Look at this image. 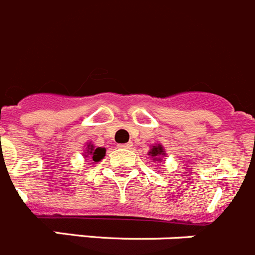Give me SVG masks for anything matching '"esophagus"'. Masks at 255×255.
Segmentation results:
<instances>
[{
	"mask_svg": "<svg viewBox=\"0 0 255 255\" xmlns=\"http://www.w3.org/2000/svg\"><path fill=\"white\" fill-rule=\"evenodd\" d=\"M132 146H133L132 142H127V143L119 144V147H121V148H132Z\"/></svg>",
	"mask_w": 255,
	"mask_h": 255,
	"instance_id": "obj_1",
	"label": "esophagus"
}]
</instances>
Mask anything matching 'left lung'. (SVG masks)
Masks as SVG:
<instances>
[{"label":"left lung","instance_id":"obj_1","mask_svg":"<svg viewBox=\"0 0 255 255\" xmlns=\"http://www.w3.org/2000/svg\"><path fill=\"white\" fill-rule=\"evenodd\" d=\"M147 155L150 156L151 160H152L153 162H162L165 161L164 157H166V151H165L164 146H162L161 143H155L151 146Z\"/></svg>","mask_w":255,"mask_h":255}]
</instances>
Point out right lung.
Masks as SVG:
<instances>
[{
  "mask_svg": "<svg viewBox=\"0 0 255 255\" xmlns=\"http://www.w3.org/2000/svg\"><path fill=\"white\" fill-rule=\"evenodd\" d=\"M85 146H86L84 150V159L85 160L91 159V160H94L95 162H98V161H102V160L104 159L105 152H107V150H105L104 147H95V146H94V143H91V142L86 143Z\"/></svg>",
  "mask_w": 255,
  "mask_h": 255,
  "instance_id": "right-lung-1",
  "label": "right lung"
}]
</instances>
